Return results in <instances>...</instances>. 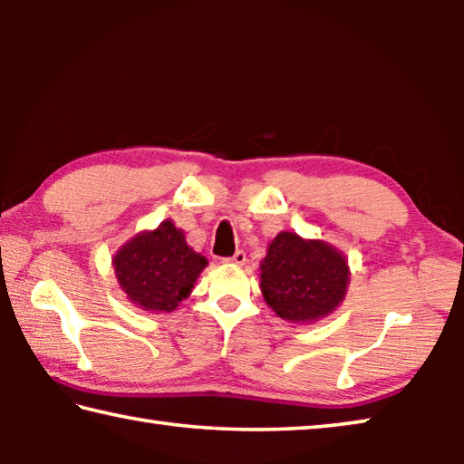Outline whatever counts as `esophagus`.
I'll list each match as a JSON object with an SVG mask.
<instances>
[{
	"mask_svg": "<svg viewBox=\"0 0 464 464\" xmlns=\"http://www.w3.org/2000/svg\"><path fill=\"white\" fill-rule=\"evenodd\" d=\"M247 260V256L243 254V251H235V254L231 257H225L227 264H235V266H243Z\"/></svg>",
	"mask_w": 464,
	"mask_h": 464,
	"instance_id": "obj_1",
	"label": "esophagus"
}]
</instances>
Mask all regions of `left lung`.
<instances>
[{"mask_svg":"<svg viewBox=\"0 0 464 464\" xmlns=\"http://www.w3.org/2000/svg\"><path fill=\"white\" fill-rule=\"evenodd\" d=\"M262 295L278 317L315 321L342 303L348 285V262L324 241H304L282 231L262 262Z\"/></svg>","mask_w":464,"mask_h":464,"instance_id":"1","label":"left lung"}]
</instances>
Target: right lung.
<instances>
[{"mask_svg":"<svg viewBox=\"0 0 464 464\" xmlns=\"http://www.w3.org/2000/svg\"><path fill=\"white\" fill-rule=\"evenodd\" d=\"M207 264L171 221L137 235L114 256L119 285L145 311H174Z\"/></svg>","mask_w":464,"mask_h":464,"instance_id":"add662e5","label":"right lung"}]
</instances>
